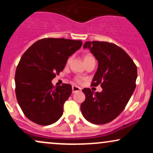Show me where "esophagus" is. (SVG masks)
Returning a JSON list of instances; mask_svg holds the SVG:
<instances>
[{
  "mask_svg": "<svg viewBox=\"0 0 153 153\" xmlns=\"http://www.w3.org/2000/svg\"><path fill=\"white\" fill-rule=\"evenodd\" d=\"M72 91H73V94H75V93L79 92V91H81V88L78 86H75V85H73V86L72 87Z\"/></svg>",
  "mask_w": 153,
  "mask_h": 153,
  "instance_id": "obj_1",
  "label": "esophagus"
}]
</instances>
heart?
I'll list each match as a JSON object with an SVG mask.
<instances>
[{"mask_svg": "<svg viewBox=\"0 0 153 153\" xmlns=\"http://www.w3.org/2000/svg\"><path fill=\"white\" fill-rule=\"evenodd\" d=\"M83 59H84V62H85V63H87L88 61L91 60V59H94V56L92 55V54H85V55L83 56ZM70 60H71V59H69L68 60V63H69ZM74 80L75 82H77V83H81L82 81V79L80 78H74Z\"/></svg>", "mask_w": 153, "mask_h": 153, "instance_id": "obj_1", "label": "heart"}]
</instances>
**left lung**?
Returning <instances> with one entry per match:
<instances>
[{"mask_svg": "<svg viewBox=\"0 0 153 153\" xmlns=\"http://www.w3.org/2000/svg\"><path fill=\"white\" fill-rule=\"evenodd\" d=\"M83 47L88 48L99 62L91 85L101 84L103 91L82 89L85 100L80 110L92 124H106L122 113L130 99L136 88L137 66L125 51L113 43L86 42Z\"/></svg>", "mask_w": 153, "mask_h": 153, "instance_id": "1", "label": "left lung"}]
</instances>
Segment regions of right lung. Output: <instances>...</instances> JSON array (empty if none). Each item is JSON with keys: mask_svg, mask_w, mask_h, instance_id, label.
<instances>
[{"mask_svg": "<svg viewBox=\"0 0 153 153\" xmlns=\"http://www.w3.org/2000/svg\"><path fill=\"white\" fill-rule=\"evenodd\" d=\"M82 44L80 40L45 38L22 55L15 74L16 96L23 113L31 122L50 125L62 117L72 86L63 83L54 87L51 80L63 71L68 57Z\"/></svg>", "mask_w": 153, "mask_h": 153, "instance_id": "obj_1", "label": "right lung"}]
</instances>
